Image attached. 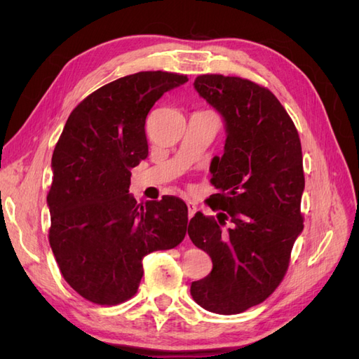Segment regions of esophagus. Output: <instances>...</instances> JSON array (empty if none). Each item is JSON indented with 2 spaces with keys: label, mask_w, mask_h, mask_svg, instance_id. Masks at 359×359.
Wrapping results in <instances>:
<instances>
[{
  "label": "esophagus",
  "mask_w": 359,
  "mask_h": 359,
  "mask_svg": "<svg viewBox=\"0 0 359 359\" xmlns=\"http://www.w3.org/2000/svg\"><path fill=\"white\" fill-rule=\"evenodd\" d=\"M187 208H189V219H191V217L194 215V212H196V205H194L193 202H187Z\"/></svg>",
  "instance_id": "obj_1"
}]
</instances>
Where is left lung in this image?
Returning a JSON list of instances; mask_svg holds the SVG:
<instances>
[{"mask_svg": "<svg viewBox=\"0 0 359 359\" xmlns=\"http://www.w3.org/2000/svg\"><path fill=\"white\" fill-rule=\"evenodd\" d=\"M194 88L226 123L210 198L217 219L196 212L193 244L210 255L212 271L191 283L201 307L238 314L264 302L285 278L292 247L304 229L302 149L292 118L266 86L238 76L201 74Z\"/></svg>", "mask_w": 359, "mask_h": 359, "instance_id": "left-lung-1", "label": "left lung"}]
</instances>
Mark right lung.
I'll list each match as a JSON object with an SVG mask.
<instances>
[{
    "label": "right lung",
    "mask_w": 359,
    "mask_h": 359,
    "mask_svg": "<svg viewBox=\"0 0 359 359\" xmlns=\"http://www.w3.org/2000/svg\"><path fill=\"white\" fill-rule=\"evenodd\" d=\"M187 74L139 72L95 90L72 111L53 149L49 244L64 280L86 301L116 306L137 292L142 260L187 232L177 196L137 203L132 168L148 157L145 119Z\"/></svg>",
    "instance_id": "obj_1"
}]
</instances>
